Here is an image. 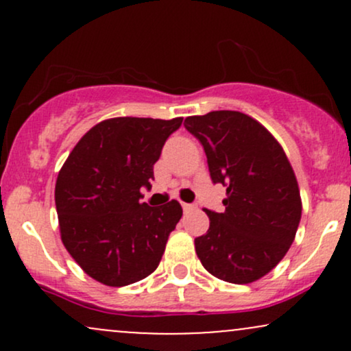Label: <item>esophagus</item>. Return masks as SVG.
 Instances as JSON below:
<instances>
[{"instance_id":"1","label":"esophagus","mask_w":351,"mask_h":351,"mask_svg":"<svg viewBox=\"0 0 351 351\" xmlns=\"http://www.w3.org/2000/svg\"><path fill=\"white\" fill-rule=\"evenodd\" d=\"M181 206H183V211H191V209H195V206H193V204H188V203H183V204H181Z\"/></svg>"}]
</instances>
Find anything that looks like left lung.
I'll list each match as a JSON object with an SVG mask.
<instances>
[{
    "mask_svg": "<svg viewBox=\"0 0 351 351\" xmlns=\"http://www.w3.org/2000/svg\"><path fill=\"white\" fill-rule=\"evenodd\" d=\"M184 128L203 145L213 183L226 186L224 211L204 209L209 229L195 239L196 254L217 279L251 284L293 243L302 216L295 173L271 132L243 112L186 117Z\"/></svg>",
    "mask_w": 351,
    "mask_h": 351,
    "instance_id": "left-lung-1",
    "label": "left lung"
}]
</instances>
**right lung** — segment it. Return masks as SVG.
<instances>
[{
	"mask_svg": "<svg viewBox=\"0 0 351 351\" xmlns=\"http://www.w3.org/2000/svg\"><path fill=\"white\" fill-rule=\"evenodd\" d=\"M183 119L117 117L92 127L56 181L60 239L82 271L123 287L158 267L168 236L183 215L178 201L142 203L153 165Z\"/></svg>",
	"mask_w": 351,
	"mask_h": 351,
	"instance_id": "1",
	"label": "right lung"
}]
</instances>
